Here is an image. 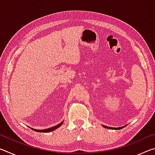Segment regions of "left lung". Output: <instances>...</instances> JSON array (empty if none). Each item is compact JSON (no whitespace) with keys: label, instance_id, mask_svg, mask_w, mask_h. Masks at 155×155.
Segmentation results:
<instances>
[{"label":"left lung","instance_id":"1","mask_svg":"<svg viewBox=\"0 0 155 155\" xmlns=\"http://www.w3.org/2000/svg\"><path fill=\"white\" fill-rule=\"evenodd\" d=\"M103 127H104V128H111V129H117V128H114V127H107V126H104V125H103ZM122 128V127H120Z\"/></svg>","mask_w":155,"mask_h":155}]
</instances>
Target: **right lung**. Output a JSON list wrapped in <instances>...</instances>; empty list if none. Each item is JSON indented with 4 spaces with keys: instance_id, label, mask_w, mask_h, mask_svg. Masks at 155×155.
Instances as JSON below:
<instances>
[{
    "instance_id": "right-lung-1",
    "label": "right lung",
    "mask_w": 155,
    "mask_h": 155,
    "mask_svg": "<svg viewBox=\"0 0 155 155\" xmlns=\"http://www.w3.org/2000/svg\"><path fill=\"white\" fill-rule=\"evenodd\" d=\"M64 124V122H61V123H59V124H58L56 126H54V127H51V128H46V129H41V130H40V129H34V128H31V129L36 131V132H39V133H48V132H51V131H52V130H54L55 129H57V128H59L61 127V126Z\"/></svg>"
}]
</instances>
